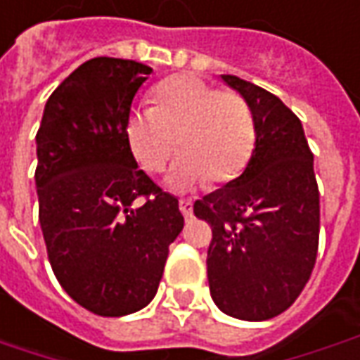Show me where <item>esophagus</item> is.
<instances>
[{
	"label": "esophagus",
	"instance_id": "34e87169",
	"mask_svg": "<svg viewBox=\"0 0 360 360\" xmlns=\"http://www.w3.org/2000/svg\"><path fill=\"white\" fill-rule=\"evenodd\" d=\"M179 209H181V212L187 217V219H191V217H193V202H191V200H185V199L179 200Z\"/></svg>",
	"mask_w": 360,
	"mask_h": 360
}]
</instances>
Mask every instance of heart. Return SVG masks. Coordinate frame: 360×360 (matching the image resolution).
<instances>
[{
	"label": "heart",
	"instance_id": "1",
	"mask_svg": "<svg viewBox=\"0 0 360 360\" xmlns=\"http://www.w3.org/2000/svg\"><path fill=\"white\" fill-rule=\"evenodd\" d=\"M155 108H134L126 139L134 158L149 173L160 171L173 151H183L165 175L171 191L187 193L211 177L234 179L254 148V120L244 98L214 90L195 75H175L153 88Z\"/></svg>",
	"mask_w": 360,
	"mask_h": 360
}]
</instances>
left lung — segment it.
I'll use <instances>...</instances> for the list:
<instances>
[{
    "label": "left lung",
    "mask_w": 360,
    "mask_h": 360,
    "mask_svg": "<svg viewBox=\"0 0 360 360\" xmlns=\"http://www.w3.org/2000/svg\"><path fill=\"white\" fill-rule=\"evenodd\" d=\"M254 120V151L240 177L195 200L212 226L207 276L212 302L244 321L280 315L311 276L319 244L314 153L300 118L272 92L232 75Z\"/></svg>",
    "instance_id": "8db88e82"
}]
</instances>
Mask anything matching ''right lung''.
I'll use <instances>...</instances> for the list:
<instances>
[{
    "label": "right lung",
    "mask_w": 360,
    "mask_h": 360,
    "mask_svg": "<svg viewBox=\"0 0 360 360\" xmlns=\"http://www.w3.org/2000/svg\"><path fill=\"white\" fill-rule=\"evenodd\" d=\"M151 72L136 60L90 58L49 96L35 138L49 262L63 290L102 317L155 297L185 222L179 200L139 169L126 139L131 100Z\"/></svg>",
    "instance_id": "obj_1"
}]
</instances>
